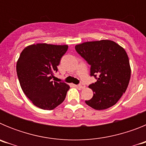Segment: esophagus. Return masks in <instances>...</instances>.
I'll return each mask as SVG.
<instances>
[{"instance_id":"34e87169","label":"esophagus","mask_w":146,"mask_h":146,"mask_svg":"<svg viewBox=\"0 0 146 146\" xmlns=\"http://www.w3.org/2000/svg\"><path fill=\"white\" fill-rule=\"evenodd\" d=\"M78 88L80 89H83L86 88V86H85V84H83V83H81V84L78 85Z\"/></svg>"}]
</instances>
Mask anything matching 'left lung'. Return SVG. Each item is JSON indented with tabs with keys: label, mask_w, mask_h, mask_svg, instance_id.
<instances>
[{
	"label": "left lung",
	"mask_w": 146,
	"mask_h": 146,
	"mask_svg": "<svg viewBox=\"0 0 146 146\" xmlns=\"http://www.w3.org/2000/svg\"><path fill=\"white\" fill-rule=\"evenodd\" d=\"M75 49L91 65V75L97 80L88 86L94 96L86 104L97 110L115 105L126 91L131 77L124 49L108 39L83 42L76 45Z\"/></svg>",
	"instance_id": "8db88e82"
}]
</instances>
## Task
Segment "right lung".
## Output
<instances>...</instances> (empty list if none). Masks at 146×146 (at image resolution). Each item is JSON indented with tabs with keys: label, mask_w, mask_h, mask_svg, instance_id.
<instances>
[{
	"label": "right lung",
	"mask_w": 146,
	"mask_h": 146,
	"mask_svg": "<svg viewBox=\"0 0 146 146\" xmlns=\"http://www.w3.org/2000/svg\"><path fill=\"white\" fill-rule=\"evenodd\" d=\"M68 45L38 43L27 46L17 62V74L24 94L35 106L53 110L65 99L69 86L52 81Z\"/></svg>",
	"instance_id": "right-lung-1"
}]
</instances>
